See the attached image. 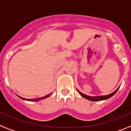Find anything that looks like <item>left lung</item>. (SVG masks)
Listing matches in <instances>:
<instances>
[{
	"label": "left lung",
	"mask_w": 131,
	"mask_h": 131,
	"mask_svg": "<svg viewBox=\"0 0 131 131\" xmlns=\"http://www.w3.org/2000/svg\"><path fill=\"white\" fill-rule=\"evenodd\" d=\"M120 88V87H119ZM119 88H118V89H117L115 91H114L113 92H112V93L108 95H106V96H88V95H85L84 94L82 93L81 92H80V91H79V94H80V95H81L83 97H84V98L87 99V100H90V101H101V100H107V99L110 98V97H111L112 96H113V95L115 94L117 92V91L118 90V89H119Z\"/></svg>",
	"instance_id": "1"
}]
</instances>
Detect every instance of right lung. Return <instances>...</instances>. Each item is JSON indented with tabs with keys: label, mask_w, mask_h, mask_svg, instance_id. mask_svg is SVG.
Instances as JSON below:
<instances>
[{
	"label": "right lung",
	"mask_w": 131,
	"mask_h": 131,
	"mask_svg": "<svg viewBox=\"0 0 131 131\" xmlns=\"http://www.w3.org/2000/svg\"><path fill=\"white\" fill-rule=\"evenodd\" d=\"M51 94H48V95H47V96H44V97H42V98H39V99H37V100H30V99H25V98H23V97H20V96H18V97H20L21 99H23V100H27V101H39V100H40V99L43 100V99L46 98V97H48V96H49Z\"/></svg>",
	"instance_id": "obj_1"
}]
</instances>
